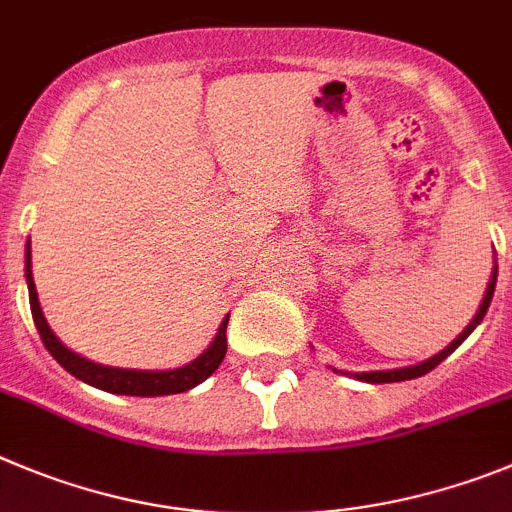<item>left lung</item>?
Returning <instances> with one entry per match:
<instances>
[{
    "instance_id": "1",
    "label": "left lung",
    "mask_w": 512,
    "mask_h": 512,
    "mask_svg": "<svg viewBox=\"0 0 512 512\" xmlns=\"http://www.w3.org/2000/svg\"><path fill=\"white\" fill-rule=\"evenodd\" d=\"M495 281H498V266L492 269V279H490V284H487L485 299H482L480 309H477L475 320H472L470 325L464 327L462 335H459L457 340H454L452 345H449V348H444L442 353L434 355V358H429V360H424V363H419V365H411V368L375 370V373H355V378H358V381H365V383H398V381H411V378H421V375H426V373H429V370L437 368V365L442 363L444 358H449V355H452L454 350H457L459 345H462V342L467 340V337H470V332L475 330L477 325H480L482 317H485V314H487V307H490V302H492V294H495Z\"/></svg>"
}]
</instances>
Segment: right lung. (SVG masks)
<instances>
[{
  "label": "right lung",
  "mask_w": 512,
  "mask_h": 512,
  "mask_svg": "<svg viewBox=\"0 0 512 512\" xmlns=\"http://www.w3.org/2000/svg\"><path fill=\"white\" fill-rule=\"evenodd\" d=\"M25 276H27V289H30V309L32 320H35L37 332H40L42 345L48 348V353L68 370L70 375H75L78 381L88 383V386H96L101 391L109 393H121V396H170V393H182L195 388L198 383H203L208 375L215 373L220 363L225 358V350H228V340H225V327H228V317L220 325L218 335L210 342V348L205 350L200 358H195L192 363L182 365L175 370H124V368H109V365H98L91 360L75 355L73 350H68L58 337L50 332L48 322L42 317L40 302H37V289L35 281H32V251L30 243H27L25 253Z\"/></svg>",
  "instance_id": "1"
}]
</instances>
